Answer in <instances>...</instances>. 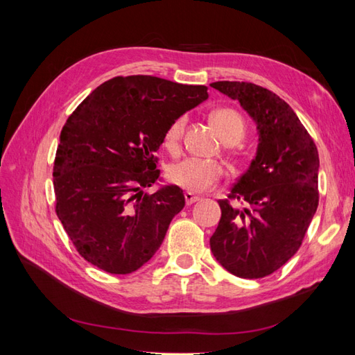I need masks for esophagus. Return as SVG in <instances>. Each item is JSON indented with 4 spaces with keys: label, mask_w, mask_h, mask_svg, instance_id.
Instances as JSON below:
<instances>
[{
    "label": "esophagus",
    "mask_w": 355,
    "mask_h": 355,
    "mask_svg": "<svg viewBox=\"0 0 355 355\" xmlns=\"http://www.w3.org/2000/svg\"><path fill=\"white\" fill-rule=\"evenodd\" d=\"M184 198H186V205L187 206H191V205H193V202L200 201V197H197V195H193V193H189V192L184 193Z\"/></svg>",
    "instance_id": "34e87169"
}]
</instances>
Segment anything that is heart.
I'll use <instances>...</instances> for the list:
<instances>
[{"instance_id": "b5f03b06", "label": "heart", "mask_w": 355, "mask_h": 355, "mask_svg": "<svg viewBox=\"0 0 355 355\" xmlns=\"http://www.w3.org/2000/svg\"><path fill=\"white\" fill-rule=\"evenodd\" d=\"M210 123L215 131L227 145H236L245 135V120L233 108H216L210 112ZM186 117L180 116L173 119L164 132L163 143L171 153H177L180 141L183 137ZM224 177V168L216 162H200L189 158L171 166L168 180L183 191L189 193H201L221 182Z\"/></svg>"}]
</instances>
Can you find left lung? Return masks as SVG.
Here are the masks:
<instances>
[{
  "label": "left lung",
  "instance_id": "1",
  "mask_svg": "<svg viewBox=\"0 0 355 355\" xmlns=\"http://www.w3.org/2000/svg\"><path fill=\"white\" fill-rule=\"evenodd\" d=\"M210 87L238 101L259 134L248 169L229 200L218 201L221 220L210 250L229 273L259 279L296 254L318 210V148L290 105L270 89L229 80ZM230 199L245 207L232 205Z\"/></svg>",
  "mask_w": 355,
  "mask_h": 355
}]
</instances>
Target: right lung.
<instances>
[{
  "label": "right lung",
  "instance_id": "right-lung-1",
  "mask_svg": "<svg viewBox=\"0 0 355 355\" xmlns=\"http://www.w3.org/2000/svg\"><path fill=\"white\" fill-rule=\"evenodd\" d=\"M207 97L205 85L117 76L67 119L53 168L56 215L85 261L128 275L160 248L184 195L175 184L143 187L160 180L154 153L172 120Z\"/></svg>",
  "mask_w": 355,
  "mask_h": 355
}]
</instances>
